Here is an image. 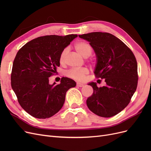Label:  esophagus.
<instances>
[{
	"label": "esophagus",
	"mask_w": 151,
	"mask_h": 151,
	"mask_svg": "<svg viewBox=\"0 0 151 151\" xmlns=\"http://www.w3.org/2000/svg\"><path fill=\"white\" fill-rule=\"evenodd\" d=\"M77 86H78V87H83L84 86V84L80 83H77Z\"/></svg>",
	"instance_id": "34e87169"
}]
</instances>
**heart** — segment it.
<instances>
[{
    "label": "heart",
    "instance_id": "obj_1",
    "mask_svg": "<svg viewBox=\"0 0 151 151\" xmlns=\"http://www.w3.org/2000/svg\"><path fill=\"white\" fill-rule=\"evenodd\" d=\"M74 48L76 51L84 57L90 56L93 52V47L91 45L86 41H79L75 45ZM68 48H65L61 52L59 57V62L60 63H63L65 61L66 56L68 53ZM89 70L87 67L81 68H72L66 72V75L71 78L77 80L83 81L86 76L88 74Z\"/></svg>",
    "mask_w": 151,
    "mask_h": 151
}]
</instances>
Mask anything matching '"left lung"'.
Listing matches in <instances>:
<instances>
[{
    "label": "left lung",
    "mask_w": 151,
    "mask_h": 151,
    "mask_svg": "<svg viewBox=\"0 0 151 151\" xmlns=\"http://www.w3.org/2000/svg\"><path fill=\"white\" fill-rule=\"evenodd\" d=\"M88 41L96 55L94 74L104 79L106 86L98 88L90 83L93 94L87 99L90 110L101 117H111L130 102L138 83L137 62L132 50L120 39L108 33L93 32L79 35Z\"/></svg>",
    "instance_id": "1"
}]
</instances>
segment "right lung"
<instances>
[{"label":"right lung","instance_id":"right-lung-1","mask_svg":"<svg viewBox=\"0 0 151 151\" xmlns=\"http://www.w3.org/2000/svg\"><path fill=\"white\" fill-rule=\"evenodd\" d=\"M77 36L47 35L32 40L17 52L13 62L11 86L21 106L32 116L48 118L62 108L67 91L76 82L62 77L60 84H49L60 66L62 50Z\"/></svg>","mask_w":151,"mask_h":151}]
</instances>
